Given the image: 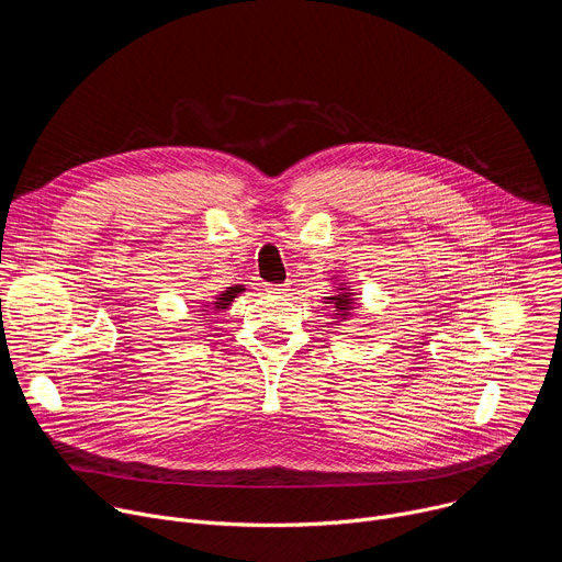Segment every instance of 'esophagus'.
Returning a JSON list of instances; mask_svg holds the SVG:
<instances>
[{"instance_id":"1","label":"esophagus","mask_w":562,"mask_h":562,"mask_svg":"<svg viewBox=\"0 0 562 562\" xmlns=\"http://www.w3.org/2000/svg\"><path fill=\"white\" fill-rule=\"evenodd\" d=\"M289 291H291L289 282H284V284H267V293H271V295H284Z\"/></svg>"}]
</instances>
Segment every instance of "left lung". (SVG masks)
Masks as SVG:
<instances>
[{"instance_id": "8db88e82", "label": "left lung", "mask_w": 562, "mask_h": 562, "mask_svg": "<svg viewBox=\"0 0 562 562\" xmlns=\"http://www.w3.org/2000/svg\"><path fill=\"white\" fill-rule=\"evenodd\" d=\"M336 295H329V297H325V304H329L331 308H334V315L338 317V319H347L349 315H351V311L356 308V293H353V289H349V282H340L338 286H336Z\"/></svg>"}]
</instances>
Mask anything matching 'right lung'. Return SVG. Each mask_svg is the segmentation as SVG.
<instances>
[{"label":"right lung","instance_id":"right-lung-1","mask_svg":"<svg viewBox=\"0 0 562 562\" xmlns=\"http://www.w3.org/2000/svg\"><path fill=\"white\" fill-rule=\"evenodd\" d=\"M245 291V286L243 284H235V286H226V291H222V293H217L211 302H204L202 304V315L204 317H213L215 313H220V311H224V308H228L231 306V302ZM204 323H211V319H204Z\"/></svg>","mask_w":562,"mask_h":562}]
</instances>
